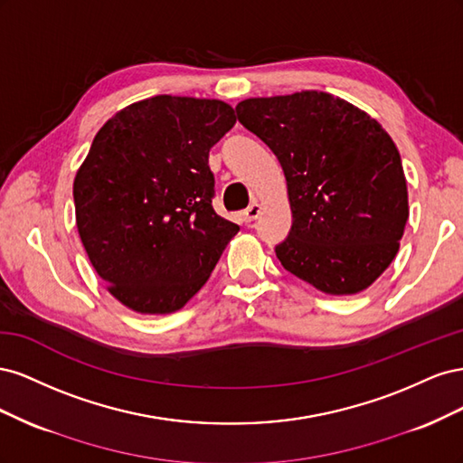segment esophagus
Segmentation results:
<instances>
[{"mask_svg": "<svg viewBox=\"0 0 463 463\" xmlns=\"http://www.w3.org/2000/svg\"><path fill=\"white\" fill-rule=\"evenodd\" d=\"M259 214H260V204L259 203H253V204H249L245 210H243V222L245 223H250L253 220H257L259 218Z\"/></svg>", "mask_w": 463, "mask_h": 463, "instance_id": "obj_1", "label": "esophagus"}]
</instances>
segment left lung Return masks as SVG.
<instances>
[{
    "label": "left lung",
    "instance_id": "8db88e82",
    "mask_svg": "<svg viewBox=\"0 0 463 463\" xmlns=\"http://www.w3.org/2000/svg\"><path fill=\"white\" fill-rule=\"evenodd\" d=\"M235 111L288 181L293 222L276 245L284 269L332 296L369 288L394 260L410 214L390 135L365 111L315 90L249 98Z\"/></svg>",
    "mask_w": 463,
    "mask_h": 463
}]
</instances>
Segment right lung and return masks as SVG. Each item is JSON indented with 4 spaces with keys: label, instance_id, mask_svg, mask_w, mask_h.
<instances>
[{
    "label": "right lung",
    "instance_id": "add662e5",
    "mask_svg": "<svg viewBox=\"0 0 463 463\" xmlns=\"http://www.w3.org/2000/svg\"><path fill=\"white\" fill-rule=\"evenodd\" d=\"M233 125L220 100L162 94L96 133L73 184L77 228L98 276L129 309H181L240 232L214 213L208 165Z\"/></svg>",
    "mask_w": 463,
    "mask_h": 463
}]
</instances>
